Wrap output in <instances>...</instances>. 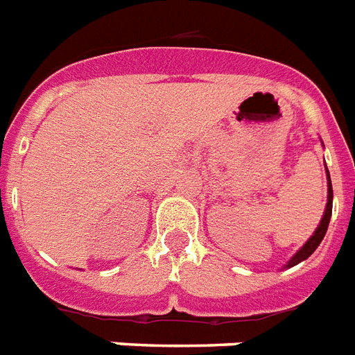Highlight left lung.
Here are the masks:
<instances>
[{
    "instance_id": "8db88e82",
    "label": "left lung",
    "mask_w": 355,
    "mask_h": 355,
    "mask_svg": "<svg viewBox=\"0 0 355 355\" xmlns=\"http://www.w3.org/2000/svg\"><path fill=\"white\" fill-rule=\"evenodd\" d=\"M326 180H328V203H326V209H324V214H322V220L319 223V227L315 229V232L311 234L310 240L302 245V248L297 251V253L291 257V260L286 263V268H293L297 266L299 262L306 260V258L310 257L317 248H319V243L322 242V238H324L326 231H328V223H330V218H331V201H334V191H331V180H330V172L326 168Z\"/></svg>"
}]
</instances>
